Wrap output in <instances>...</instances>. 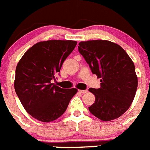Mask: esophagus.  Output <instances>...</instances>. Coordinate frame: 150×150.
Instances as JSON below:
<instances>
[{
  "mask_svg": "<svg viewBox=\"0 0 150 150\" xmlns=\"http://www.w3.org/2000/svg\"><path fill=\"white\" fill-rule=\"evenodd\" d=\"M79 91L80 93H81V94H85V93H86L88 91L87 90H79Z\"/></svg>",
  "mask_w": 150,
  "mask_h": 150,
  "instance_id": "34e87169",
  "label": "esophagus"
}]
</instances>
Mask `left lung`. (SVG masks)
Returning a JSON list of instances; mask_svg holds the SVG:
<instances>
[{"label":"left lung","mask_w":150,"mask_h":150,"mask_svg":"<svg viewBox=\"0 0 150 150\" xmlns=\"http://www.w3.org/2000/svg\"><path fill=\"white\" fill-rule=\"evenodd\" d=\"M79 52L91 72L101 79L100 88L88 89L95 95L89 111L104 121L117 119L135 97L138 81L133 61L121 46L108 40L79 42Z\"/></svg>","instance_id":"8db88e82"}]
</instances>
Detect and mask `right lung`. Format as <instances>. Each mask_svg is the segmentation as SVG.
I'll use <instances>...</instances> for the list:
<instances>
[{
	"label": "right lung",
	"mask_w": 150,
	"mask_h": 150,
	"mask_svg": "<svg viewBox=\"0 0 150 150\" xmlns=\"http://www.w3.org/2000/svg\"><path fill=\"white\" fill-rule=\"evenodd\" d=\"M77 44L72 40H48L36 43L16 68L14 88L28 114L42 122H51L65 113L76 88H61L52 83L64 61Z\"/></svg>",
	"instance_id": "right-lung-1"
}]
</instances>
